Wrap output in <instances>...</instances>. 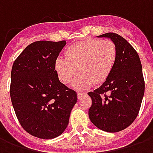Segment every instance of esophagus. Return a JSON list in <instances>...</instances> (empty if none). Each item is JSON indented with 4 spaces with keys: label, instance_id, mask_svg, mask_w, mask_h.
I'll return each mask as SVG.
<instances>
[{
    "label": "esophagus",
    "instance_id": "1",
    "mask_svg": "<svg viewBox=\"0 0 153 153\" xmlns=\"http://www.w3.org/2000/svg\"><path fill=\"white\" fill-rule=\"evenodd\" d=\"M85 95H86V93H78V94H77V96H78V99L79 100L81 99V98H82L83 96H85Z\"/></svg>",
    "mask_w": 153,
    "mask_h": 153
}]
</instances>
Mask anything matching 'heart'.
<instances>
[{
    "instance_id": "b5f03b06",
    "label": "heart",
    "mask_w": 153,
    "mask_h": 153,
    "mask_svg": "<svg viewBox=\"0 0 153 153\" xmlns=\"http://www.w3.org/2000/svg\"><path fill=\"white\" fill-rule=\"evenodd\" d=\"M116 47L110 40L90 39L70 46L65 57H57L55 68L60 81L70 83L80 73L73 83L74 88L85 90L93 83H102L112 71L116 60Z\"/></svg>"
}]
</instances>
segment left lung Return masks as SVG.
<instances>
[{"label": "left lung", "mask_w": 153, "mask_h": 153, "mask_svg": "<svg viewBox=\"0 0 153 153\" xmlns=\"http://www.w3.org/2000/svg\"><path fill=\"white\" fill-rule=\"evenodd\" d=\"M97 38L112 41L117 55L105 82L88 93L92 98L88 115L97 128L116 133L131 125L140 109L145 88L141 61L134 48L121 36L107 33Z\"/></svg>", "instance_id": "8db88e82"}]
</instances>
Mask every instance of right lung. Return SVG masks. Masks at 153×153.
I'll list each match as a JSON object with an SVG mask.
<instances>
[{"instance_id": "right-lung-1", "label": "right lung", "mask_w": 153, "mask_h": 153, "mask_svg": "<svg viewBox=\"0 0 153 153\" xmlns=\"http://www.w3.org/2000/svg\"><path fill=\"white\" fill-rule=\"evenodd\" d=\"M65 41H38L23 51L13 64L10 98L25 131L51 139L63 133L77 102V93L60 82L55 62Z\"/></svg>"}]
</instances>
